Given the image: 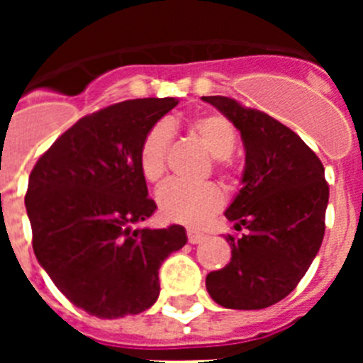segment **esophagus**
<instances>
[{
    "instance_id": "34e87169",
    "label": "esophagus",
    "mask_w": 363,
    "mask_h": 363,
    "mask_svg": "<svg viewBox=\"0 0 363 363\" xmlns=\"http://www.w3.org/2000/svg\"><path fill=\"white\" fill-rule=\"evenodd\" d=\"M187 236H189V242L191 243H201L205 238H207L203 233H198V230H192V229H189Z\"/></svg>"
}]
</instances>
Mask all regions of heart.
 Here are the masks:
<instances>
[{"instance_id":"b5f03b06","label":"heart","mask_w":363,"mask_h":363,"mask_svg":"<svg viewBox=\"0 0 363 363\" xmlns=\"http://www.w3.org/2000/svg\"><path fill=\"white\" fill-rule=\"evenodd\" d=\"M189 130L213 154L218 171L229 165L230 154L236 149V130L223 114H200L189 121ZM172 129L165 121L152 125L147 130L140 147V169L147 182L158 184L165 174L167 152L171 147ZM158 211L167 221L182 225L200 227L223 207V194L214 184H179L163 185L156 194Z\"/></svg>"}]
</instances>
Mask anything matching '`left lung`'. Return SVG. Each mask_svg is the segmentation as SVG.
<instances>
[{"instance_id":"1","label":"left lung","mask_w":363,"mask_h":363,"mask_svg":"<svg viewBox=\"0 0 363 363\" xmlns=\"http://www.w3.org/2000/svg\"><path fill=\"white\" fill-rule=\"evenodd\" d=\"M201 99L240 130L245 149L242 189L225 218L247 234L227 236L233 258L207 274L205 287L227 309H265L294 291L318 255L329 203L325 169L296 133L265 112L225 96Z\"/></svg>"}]
</instances>
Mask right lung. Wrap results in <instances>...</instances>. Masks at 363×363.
<instances>
[{"mask_svg": "<svg viewBox=\"0 0 363 363\" xmlns=\"http://www.w3.org/2000/svg\"><path fill=\"white\" fill-rule=\"evenodd\" d=\"M176 98L129 99L72 125L38 160L25 196L34 255L74 306L98 318L140 314L160 296L182 225L136 227L156 211L140 169L147 130Z\"/></svg>", "mask_w": 363, "mask_h": 363, "instance_id": "right-lung-1", "label": "right lung"}]
</instances>
